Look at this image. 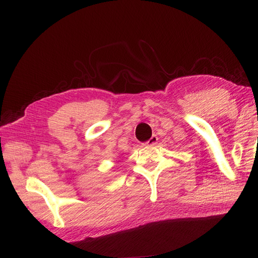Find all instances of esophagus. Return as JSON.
<instances>
[{"label": "esophagus", "instance_id": "obj_1", "mask_svg": "<svg viewBox=\"0 0 258 258\" xmlns=\"http://www.w3.org/2000/svg\"><path fill=\"white\" fill-rule=\"evenodd\" d=\"M157 142H158V137H157V135H152L151 139H150L149 141L147 142V144L148 145H154Z\"/></svg>", "mask_w": 258, "mask_h": 258}]
</instances>
